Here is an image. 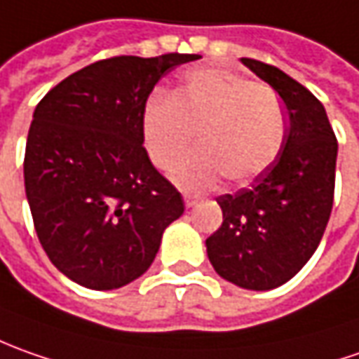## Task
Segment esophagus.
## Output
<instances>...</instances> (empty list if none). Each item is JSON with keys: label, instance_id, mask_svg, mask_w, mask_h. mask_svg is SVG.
<instances>
[{"label": "esophagus", "instance_id": "1", "mask_svg": "<svg viewBox=\"0 0 359 359\" xmlns=\"http://www.w3.org/2000/svg\"><path fill=\"white\" fill-rule=\"evenodd\" d=\"M182 198H184V206H187V208H192V206L196 204V198H194V196H191V194H184Z\"/></svg>", "mask_w": 359, "mask_h": 359}]
</instances>
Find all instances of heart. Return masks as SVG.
Instances as JSON below:
<instances>
[{"label":"heart","mask_w":359,"mask_h":359,"mask_svg":"<svg viewBox=\"0 0 359 359\" xmlns=\"http://www.w3.org/2000/svg\"><path fill=\"white\" fill-rule=\"evenodd\" d=\"M142 142L156 167L168 170L191 151H201L172 170L184 191L210 189L222 177L248 184L274 167L288 135L278 93L264 83L220 67L191 69L170 91H155L144 103Z\"/></svg>","instance_id":"b5f03b06"}]
</instances>
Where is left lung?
Listing matches in <instances>:
<instances>
[{
	"mask_svg": "<svg viewBox=\"0 0 359 359\" xmlns=\"http://www.w3.org/2000/svg\"><path fill=\"white\" fill-rule=\"evenodd\" d=\"M241 61L280 95L290 127L274 167L248 189L217 198L222 224L206 238V254L220 278L264 292L294 278L324 236L338 141L324 105L304 85L274 65Z\"/></svg>",
	"mask_w": 359,
	"mask_h": 359,
	"instance_id": "1",
	"label": "left lung"
}]
</instances>
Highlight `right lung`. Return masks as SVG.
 Instances as JSON below:
<instances>
[{
  "instance_id": "right-lung-1",
  "label": "right lung",
  "mask_w": 359,
  "mask_h": 359,
  "mask_svg": "<svg viewBox=\"0 0 359 359\" xmlns=\"http://www.w3.org/2000/svg\"><path fill=\"white\" fill-rule=\"evenodd\" d=\"M201 55L111 57L69 75L39 101L23 179L49 260L91 290H115L153 264L163 232L184 212L151 163L141 118L168 71Z\"/></svg>"
}]
</instances>
